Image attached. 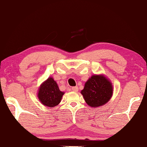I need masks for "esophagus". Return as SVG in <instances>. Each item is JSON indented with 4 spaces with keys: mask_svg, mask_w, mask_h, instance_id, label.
I'll use <instances>...</instances> for the list:
<instances>
[{
    "mask_svg": "<svg viewBox=\"0 0 147 147\" xmlns=\"http://www.w3.org/2000/svg\"><path fill=\"white\" fill-rule=\"evenodd\" d=\"M71 90L74 92H77L78 91H79V88H78V87H77V86L72 87V88H71Z\"/></svg>",
    "mask_w": 147,
    "mask_h": 147,
    "instance_id": "obj_1",
    "label": "esophagus"
}]
</instances>
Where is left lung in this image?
Listing matches in <instances>:
<instances>
[{
    "instance_id": "1",
    "label": "left lung",
    "mask_w": 147,
    "mask_h": 147,
    "mask_svg": "<svg viewBox=\"0 0 147 147\" xmlns=\"http://www.w3.org/2000/svg\"><path fill=\"white\" fill-rule=\"evenodd\" d=\"M113 93L111 82L101 76H92L81 91L86 102L91 107H98L110 100Z\"/></svg>"
}]
</instances>
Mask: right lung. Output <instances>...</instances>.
<instances>
[{"instance_id": "1", "label": "right lung", "mask_w": 147, "mask_h": 147, "mask_svg": "<svg viewBox=\"0 0 147 147\" xmlns=\"http://www.w3.org/2000/svg\"><path fill=\"white\" fill-rule=\"evenodd\" d=\"M63 94L53 78L49 77L40 86L38 97L44 105L54 107L60 103Z\"/></svg>"}]
</instances>
